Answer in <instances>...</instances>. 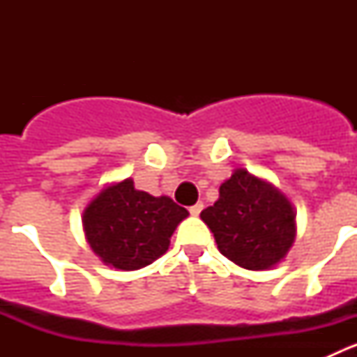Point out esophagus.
<instances>
[{
	"mask_svg": "<svg viewBox=\"0 0 357 357\" xmlns=\"http://www.w3.org/2000/svg\"><path fill=\"white\" fill-rule=\"evenodd\" d=\"M202 209H204V204H202V202H198V204H195V206L189 207V213L193 214V216H198V214L202 213Z\"/></svg>",
	"mask_w": 357,
	"mask_h": 357,
	"instance_id": "obj_1",
	"label": "esophagus"
}]
</instances>
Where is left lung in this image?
I'll return each instance as SVG.
<instances>
[{
	"mask_svg": "<svg viewBox=\"0 0 357 357\" xmlns=\"http://www.w3.org/2000/svg\"><path fill=\"white\" fill-rule=\"evenodd\" d=\"M218 250L245 270H270L284 261L296 236L289 198L266 178L238 168L220 185L214 206L200 213Z\"/></svg>",
	"mask_w": 357,
	"mask_h": 357,
	"instance_id": "1",
	"label": "left lung"
}]
</instances>
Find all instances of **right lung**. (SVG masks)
Returning a JSON list of instances; mask_svg holds the SVG:
<instances>
[{
  "label": "right lung",
  "instance_id": "1",
  "mask_svg": "<svg viewBox=\"0 0 357 357\" xmlns=\"http://www.w3.org/2000/svg\"><path fill=\"white\" fill-rule=\"evenodd\" d=\"M188 216L169 197H151L125 178L100 189L85 206L82 225L103 264L132 272L166 254L173 232Z\"/></svg>",
  "mask_w": 357,
  "mask_h": 357
}]
</instances>
